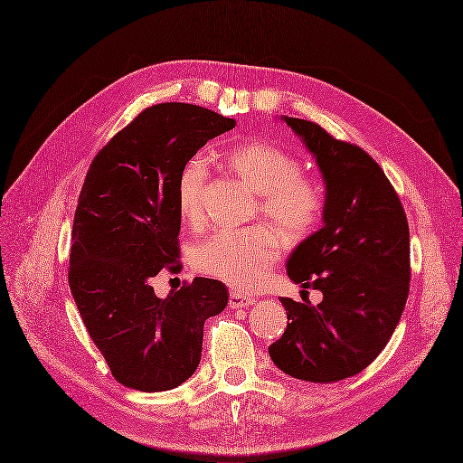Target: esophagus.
<instances>
[{"label": "esophagus", "mask_w": 463, "mask_h": 463, "mask_svg": "<svg viewBox=\"0 0 463 463\" xmlns=\"http://www.w3.org/2000/svg\"><path fill=\"white\" fill-rule=\"evenodd\" d=\"M255 301H258V299L251 298V296H246V294H241V292H232L231 298H229L231 309H244V307H250Z\"/></svg>", "instance_id": "obj_1"}]
</instances>
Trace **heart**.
<instances>
[{
  "instance_id": "1",
  "label": "heart",
  "mask_w": 463,
  "mask_h": 463,
  "mask_svg": "<svg viewBox=\"0 0 463 463\" xmlns=\"http://www.w3.org/2000/svg\"><path fill=\"white\" fill-rule=\"evenodd\" d=\"M234 175L260 193V212L289 242H301L317 229L324 210L322 188L303 175L301 162L267 141H244L222 152ZM208 164L188 158L177 175V210L188 222L202 217ZM277 230V231H278ZM276 231V232H277ZM270 227L225 229L193 250L196 270L234 288L258 286L280 258L282 238Z\"/></svg>"
}]
</instances>
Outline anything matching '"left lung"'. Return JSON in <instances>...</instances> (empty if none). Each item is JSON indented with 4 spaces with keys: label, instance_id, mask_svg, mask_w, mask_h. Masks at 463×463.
I'll list each match as a JSON object with an SVG mask.
<instances>
[{
    "label": "left lung",
    "instance_id": "left-lung-1",
    "mask_svg": "<svg viewBox=\"0 0 463 463\" xmlns=\"http://www.w3.org/2000/svg\"><path fill=\"white\" fill-rule=\"evenodd\" d=\"M326 184L324 225L288 258L289 280L322 301L280 298L288 326L269 354L292 378L332 383L363 372L395 332L410 289V232L383 169L356 145L282 116Z\"/></svg>",
    "mask_w": 463,
    "mask_h": 463
}]
</instances>
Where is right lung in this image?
<instances>
[{
  "instance_id": "1",
  "label": "right lung",
  "mask_w": 463,
  "mask_h": 463,
  "mask_svg": "<svg viewBox=\"0 0 463 463\" xmlns=\"http://www.w3.org/2000/svg\"><path fill=\"white\" fill-rule=\"evenodd\" d=\"M236 122L186 102L145 109L90 165L72 227L68 284L95 345L126 387L156 392L196 372L203 322L227 307V286L196 277L167 298L150 280L177 270L183 164Z\"/></svg>"
}]
</instances>
